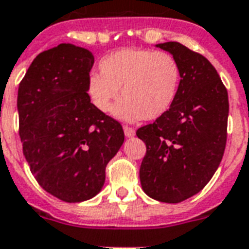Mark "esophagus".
Instances as JSON below:
<instances>
[{"label":"esophagus","instance_id":"esophagus-1","mask_svg":"<svg viewBox=\"0 0 249 249\" xmlns=\"http://www.w3.org/2000/svg\"><path fill=\"white\" fill-rule=\"evenodd\" d=\"M123 131H124V135H126V138H134V136H135V130H134V128H131V127L124 126V127H123Z\"/></svg>","mask_w":249,"mask_h":249}]
</instances>
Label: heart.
Listing matches in <instances>:
<instances>
[{
  "label": "heart",
  "mask_w": 249,
  "mask_h": 249,
  "mask_svg": "<svg viewBox=\"0 0 249 249\" xmlns=\"http://www.w3.org/2000/svg\"><path fill=\"white\" fill-rule=\"evenodd\" d=\"M98 74L87 79L86 92L96 109L123 122L155 121L170 110L180 88V66L166 52L123 48L98 62Z\"/></svg>",
  "instance_id": "b5f03b06"
}]
</instances>
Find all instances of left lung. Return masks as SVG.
<instances>
[{"label":"left lung","instance_id":"8db88e82","mask_svg":"<svg viewBox=\"0 0 249 249\" xmlns=\"http://www.w3.org/2000/svg\"><path fill=\"white\" fill-rule=\"evenodd\" d=\"M156 48L180 66L178 97L170 110L136 131L146 145L140 183L149 197L177 204L207 186L226 145L229 96L213 65L175 41Z\"/></svg>","mask_w":249,"mask_h":249}]
</instances>
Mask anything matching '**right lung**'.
I'll return each instance as SVG.
<instances>
[{
  "label": "right lung",
  "instance_id": "obj_1",
  "mask_svg": "<svg viewBox=\"0 0 249 249\" xmlns=\"http://www.w3.org/2000/svg\"><path fill=\"white\" fill-rule=\"evenodd\" d=\"M93 54L59 44L34 59L19 84V135L38 184L66 203L94 197L124 142L122 126L87 96Z\"/></svg>",
  "mask_w": 249,
  "mask_h": 249
}]
</instances>
